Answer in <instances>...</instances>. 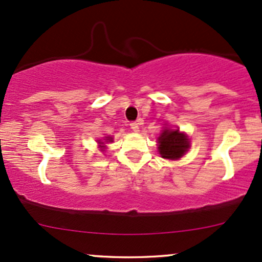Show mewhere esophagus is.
Segmentation results:
<instances>
[{"label":"esophagus","instance_id":"34e87169","mask_svg":"<svg viewBox=\"0 0 262 262\" xmlns=\"http://www.w3.org/2000/svg\"><path fill=\"white\" fill-rule=\"evenodd\" d=\"M130 128L133 129L134 132H139V123H138V122H132L130 123Z\"/></svg>","mask_w":262,"mask_h":262}]
</instances>
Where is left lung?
<instances>
[{
    "label": "left lung",
    "mask_w": 262,
    "mask_h": 262,
    "mask_svg": "<svg viewBox=\"0 0 262 262\" xmlns=\"http://www.w3.org/2000/svg\"><path fill=\"white\" fill-rule=\"evenodd\" d=\"M159 152L161 158L169 160H179L189 149V139L187 134L182 133L179 129L165 128L158 138Z\"/></svg>",
    "instance_id": "obj_1"
}]
</instances>
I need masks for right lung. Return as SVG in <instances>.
I'll return each mask as SVG.
<instances>
[{"label":"right lung","mask_w":262,"mask_h":262,"mask_svg":"<svg viewBox=\"0 0 262 262\" xmlns=\"http://www.w3.org/2000/svg\"><path fill=\"white\" fill-rule=\"evenodd\" d=\"M113 141V138L112 137H104V139L103 140H98L97 143L100 144V148H101V151H104V149H106V145H104V144H107V143H112Z\"/></svg>","instance_id":"1"}]
</instances>
